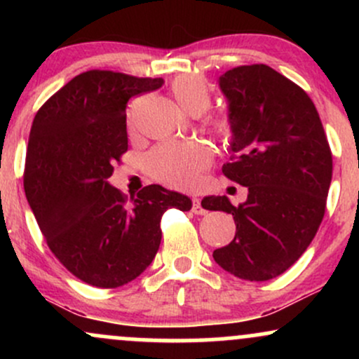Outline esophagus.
<instances>
[{
    "label": "esophagus",
    "instance_id": "obj_1",
    "mask_svg": "<svg viewBox=\"0 0 359 359\" xmlns=\"http://www.w3.org/2000/svg\"><path fill=\"white\" fill-rule=\"evenodd\" d=\"M192 212L194 214H205V209L201 205V199H192Z\"/></svg>",
    "mask_w": 359,
    "mask_h": 359
}]
</instances>
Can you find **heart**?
<instances>
[{
	"mask_svg": "<svg viewBox=\"0 0 359 359\" xmlns=\"http://www.w3.org/2000/svg\"><path fill=\"white\" fill-rule=\"evenodd\" d=\"M170 90L175 101L189 114L204 113L211 104L208 84L197 76L177 77L172 82ZM212 126L224 138H228L233 131L228 118L214 119ZM211 150L204 143H162L147 155L145 167L148 174L158 182L182 191H192L201 184L204 170L211 165Z\"/></svg>",
	"mask_w": 359,
	"mask_h": 359,
	"instance_id": "b5f03b06",
	"label": "heart"
}]
</instances>
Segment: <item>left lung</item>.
Here are the masks:
<instances>
[{
    "label": "left lung",
    "mask_w": 359,
    "mask_h": 359,
    "mask_svg": "<svg viewBox=\"0 0 359 359\" xmlns=\"http://www.w3.org/2000/svg\"><path fill=\"white\" fill-rule=\"evenodd\" d=\"M233 126L231 162L222 174L248 187L233 205L209 196L203 208L231 214L236 234L214 250L221 269L265 282L290 269L314 240L332 179V155L314 102L265 64L240 65L219 77Z\"/></svg>",
    "instance_id": "left-lung-1"
}]
</instances>
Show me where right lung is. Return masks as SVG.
I'll list each match as a JSON object with an SVG mask.
<instances>
[{
	"label": "right lung",
	"mask_w": 359,
	"mask_h": 359,
	"mask_svg": "<svg viewBox=\"0 0 359 359\" xmlns=\"http://www.w3.org/2000/svg\"><path fill=\"white\" fill-rule=\"evenodd\" d=\"M163 79L88 71L57 90L28 138L23 185L48 248L74 277L116 288L154 262L167 209L191 199L147 185L130 199L108 182L128 150L126 104Z\"/></svg>",
	"instance_id": "obj_1"
}]
</instances>
